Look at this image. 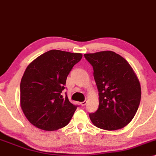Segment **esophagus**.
Here are the masks:
<instances>
[{
    "label": "esophagus",
    "mask_w": 156,
    "mask_h": 156,
    "mask_svg": "<svg viewBox=\"0 0 156 156\" xmlns=\"http://www.w3.org/2000/svg\"><path fill=\"white\" fill-rule=\"evenodd\" d=\"M86 103H87V101H82V102H80V105H81L82 106H85V105H86Z\"/></svg>",
    "instance_id": "34e87169"
}]
</instances>
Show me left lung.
Listing matches in <instances>:
<instances>
[{
  "label": "left lung",
  "mask_w": 156,
  "mask_h": 156,
  "mask_svg": "<svg viewBox=\"0 0 156 156\" xmlns=\"http://www.w3.org/2000/svg\"><path fill=\"white\" fill-rule=\"evenodd\" d=\"M84 56L93 66L99 91V108L89 113L92 123L106 130L123 128L139 108V79L127 61L115 52L104 51Z\"/></svg>",
  "instance_id": "1"
}]
</instances>
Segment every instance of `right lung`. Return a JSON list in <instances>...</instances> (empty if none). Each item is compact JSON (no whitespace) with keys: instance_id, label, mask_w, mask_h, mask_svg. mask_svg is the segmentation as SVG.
Segmentation results:
<instances>
[{"instance_id":"right-lung-1","label":"right lung","mask_w":156,"mask_h":156,"mask_svg":"<svg viewBox=\"0 0 156 156\" xmlns=\"http://www.w3.org/2000/svg\"><path fill=\"white\" fill-rule=\"evenodd\" d=\"M80 53L50 50L33 60L20 82V106L27 119L37 128L53 131L69 123L76 109L61 93Z\"/></svg>"}]
</instances>
